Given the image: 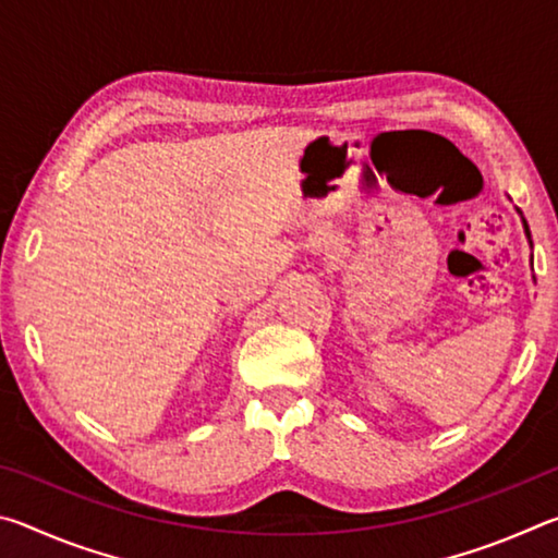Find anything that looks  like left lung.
<instances>
[{"label": "left lung", "instance_id": "1", "mask_svg": "<svg viewBox=\"0 0 558 558\" xmlns=\"http://www.w3.org/2000/svg\"><path fill=\"white\" fill-rule=\"evenodd\" d=\"M524 229H526V221H524ZM526 235H529V229H526Z\"/></svg>", "mask_w": 558, "mask_h": 558}]
</instances>
